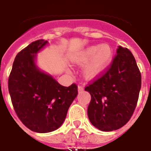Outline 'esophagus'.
<instances>
[{
    "instance_id": "1",
    "label": "esophagus",
    "mask_w": 151,
    "mask_h": 151,
    "mask_svg": "<svg viewBox=\"0 0 151 151\" xmlns=\"http://www.w3.org/2000/svg\"><path fill=\"white\" fill-rule=\"evenodd\" d=\"M83 90H84V88H83V86H78V92L79 93L83 92Z\"/></svg>"
}]
</instances>
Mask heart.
I'll return each mask as SVG.
<instances>
[{
	"label": "heart",
	"mask_w": 151,
	"mask_h": 151,
	"mask_svg": "<svg viewBox=\"0 0 151 151\" xmlns=\"http://www.w3.org/2000/svg\"><path fill=\"white\" fill-rule=\"evenodd\" d=\"M113 50L109 44L91 45L77 54L74 61L79 65L86 64L83 68L86 79H93L102 73L112 60Z\"/></svg>",
	"instance_id": "b5f03b06"
}]
</instances>
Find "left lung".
Returning <instances> with one entry per match:
<instances>
[{"mask_svg": "<svg viewBox=\"0 0 151 151\" xmlns=\"http://www.w3.org/2000/svg\"><path fill=\"white\" fill-rule=\"evenodd\" d=\"M141 88V74L129 49L119 46L109 69L85 88L91 95L87 114L104 132L122 128L132 117Z\"/></svg>", "mask_w": 151, "mask_h": 151, "instance_id": "1", "label": "left lung"}]
</instances>
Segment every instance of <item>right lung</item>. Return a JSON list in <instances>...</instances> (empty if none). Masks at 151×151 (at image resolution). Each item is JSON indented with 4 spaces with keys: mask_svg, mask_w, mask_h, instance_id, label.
<instances>
[{
    "mask_svg": "<svg viewBox=\"0 0 151 151\" xmlns=\"http://www.w3.org/2000/svg\"><path fill=\"white\" fill-rule=\"evenodd\" d=\"M48 44L39 40L16 55L8 79V90L19 119L33 132L58 129L78 94L76 84L66 87L37 65V55Z\"/></svg>",
    "mask_w": 151,
    "mask_h": 151,
    "instance_id": "1",
    "label": "right lung"
}]
</instances>
